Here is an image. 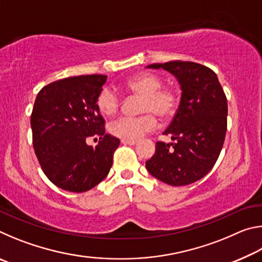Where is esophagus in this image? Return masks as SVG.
<instances>
[{"mask_svg": "<svg viewBox=\"0 0 262 262\" xmlns=\"http://www.w3.org/2000/svg\"><path fill=\"white\" fill-rule=\"evenodd\" d=\"M122 144H128V145H135L137 142L136 141H132V140H121Z\"/></svg>", "mask_w": 262, "mask_h": 262, "instance_id": "1", "label": "esophagus"}]
</instances>
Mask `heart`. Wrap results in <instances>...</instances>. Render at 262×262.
I'll use <instances>...</instances> for the list:
<instances>
[{"instance_id":"1","label":"heart","mask_w":262,"mask_h":262,"mask_svg":"<svg viewBox=\"0 0 262 262\" xmlns=\"http://www.w3.org/2000/svg\"><path fill=\"white\" fill-rule=\"evenodd\" d=\"M161 77L155 74H140L126 83V88L133 94L142 96L140 117H121L110 125L114 136L122 140L136 141L145 133L152 130L157 125L155 114L159 118H170L179 104L178 94L170 88H162ZM97 106L105 117H112L118 112L120 99L112 88H104L97 98ZM155 114L154 115L153 113Z\"/></svg>"}]
</instances>
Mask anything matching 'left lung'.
<instances>
[{
	"mask_svg": "<svg viewBox=\"0 0 262 262\" xmlns=\"http://www.w3.org/2000/svg\"><path fill=\"white\" fill-rule=\"evenodd\" d=\"M173 75L181 90L179 107L163 133L171 143L157 142L145 167L155 178L171 186L189 185L203 178L223 147L228 103L217 75L205 66L188 61L154 63Z\"/></svg>",
	"mask_w": 262,
	"mask_h": 262,
	"instance_id": "left-lung-1",
	"label": "left lung"
}]
</instances>
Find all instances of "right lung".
Instances as JSON below:
<instances>
[{"instance_id": "right-lung-1", "label": "right lung", "mask_w": 262, "mask_h": 262, "mask_svg": "<svg viewBox=\"0 0 262 262\" xmlns=\"http://www.w3.org/2000/svg\"><path fill=\"white\" fill-rule=\"evenodd\" d=\"M105 75L67 77L43 86L34 101L31 128L43 173L61 189L82 193L107 177L120 144L105 134L97 98ZM99 137L94 148L86 141Z\"/></svg>"}]
</instances>
